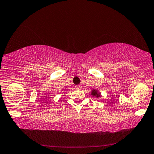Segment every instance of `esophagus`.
Segmentation results:
<instances>
[{
  "mask_svg": "<svg viewBox=\"0 0 154 154\" xmlns=\"http://www.w3.org/2000/svg\"><path fill=\"white\" fill-rule=\"evenodd\" d=\"M76 88H77V89H82V86H81V85H77Z\"/></svg>",
  "mask_w": 154,
  "mask_h": 154,
  "instance_id": "1",
  "label": "esophagus"
}]
</instances>
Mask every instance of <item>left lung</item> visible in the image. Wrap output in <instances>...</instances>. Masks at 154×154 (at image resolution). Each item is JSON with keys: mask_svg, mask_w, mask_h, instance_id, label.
I'll list each match as a JSON object with an SVG mask.
<instances>
[{"mask_svg": "<svg viewBox=\"0 0 154 154\" xmlns=\"http://www.w3.org/2000/svg\"><path fill=\"white\" fill-rule=\"evenodd\" d=\"M91 95L92 96L95 97L96 98H100L101 96H102V95H101V92H100L99 91L96 89H93L91 90Z\"/></svg>", "mask_w": 154, "mask_h": 154, "instance_id": "left-lung-1", "label": "left lung"}]
</instances>
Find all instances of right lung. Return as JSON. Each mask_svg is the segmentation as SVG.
<instances>
[{
  "mask_svg": "<svg viewBox=\"0 0 154 154\" xmlns=\"http://www.w3.org/2000/svg\"><path fill=\"white\" fill-rule=\"evenodd\" d=\"M65 88H66V89H65V90H67V87H65ZM65 90H64L63 89H62V91H65Z\"/></svg>",
  "mask_w": 154,
  "mask_h": 154,
  "instance_id": "add662e5",
  "label": "right lung"
}]
</instances>
